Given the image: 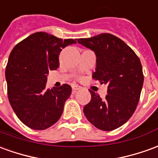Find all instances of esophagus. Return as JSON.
<instances>
[{
    "label": "esophagus",
    "mask_w": 158,
    "mask_h": 158,
    "mask_svg": "<svg viewBox=\"0 0 158 158\" xmlns=\"http://www.w3.org/2000/svg\"><path fill=\"white\" fill-rule=\"evenodd\" d=\"M72 89H73V91H77V90H80L81 89V87H79V86H77V85H73L72 86Z\"/></svg>",
    "instance_id": "1"
}]
</instances>
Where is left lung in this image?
Wrapping results in <instances>:
<instances>
[{
  "label": "left lung",
  "mask_w": 158,
  "mask_h": 158,
  "mask_svg": "<svg viewBox=\"0 0 158 158\" xmlns=\"http://www.w3.org/2000/svg\"><path fill=\"white\" fill-rule=\"evenodd\" d=\"M77 41L94 51L97 66L93 78L108 86L104 99L89 90L91 100L83 112L97 128L114 130L127 123L136 110L144 82L140 60L123 40L109 33Z\"/></svg>",
  "instance_id": "left-lung-1"
}]
</instances>
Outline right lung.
<instances>
[{"instance_id": "1", "label": "right lung", "mask_w": 158, "mask_h": 158, "mask_svg": "<svg viewBox=\"0 0 158 158\" xmlns=\"http://www.w3.org/2000/svg\"><path fill=\"white\" fill-rule=\"evenodd\" d=\"M77 43L46 32H36L17 44L6 66V80L10 105L24 125L44 130L58 122L71 87L47 88V76L59 65L62 48Z\"/></svg>"}]
</instances>
